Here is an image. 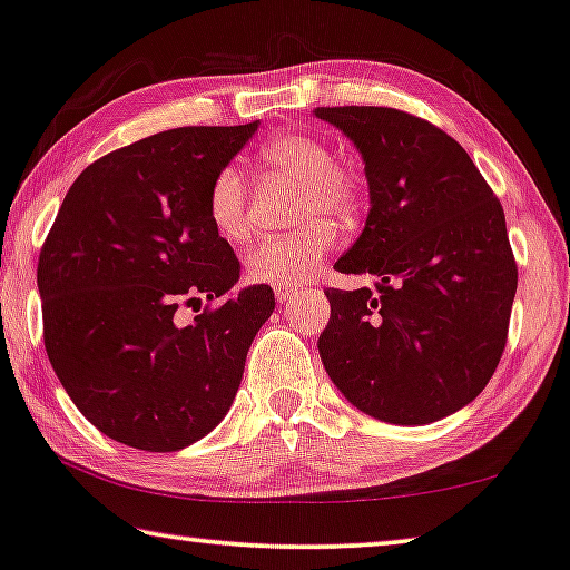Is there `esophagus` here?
<instances>
[{
	"instance_id": "esophagus-1",
	"label": "esophagus",
	"mask_w": 570,
	"mask_h": 570,
	"mask_svg": "<svg viewBox=\"0 0 570 570\" xmlns=\"http://www.w3.org/2000/svg\"><path fill=\"white\" fill-rule=\"evenodd\" d=\"M274 294L278 304H292L296 299V294H299V288L296 286H274Z\"/></svg>"
}]
</instances>
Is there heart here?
Returning <instances> with one entry per match:
<instances>
[{"mask_svg": "<svg viewBox=\"0 0 570 570\" xmlns=\"http://www.w3.org/2000/svg\"><path fill=\"white\" fill-rule=\"evenodd\" d=\"M261 158L274 174L302 184L296 223L304 227L288 235L263 237L245 258V271L258 284L299 286L309 282L322 258L335 248L337 230L327 217L343 219L358 209V181L345 168L335 166L333 150L325 142L307 132L278 135L263 146ZM207 217L227 243H240L248 235V194L243 176L233 166L212 178Z\"/></svg>", "mask_w": 570, "mask_h": 570, "instance_id": "heart-1", "label": "heart"}]
</instances>
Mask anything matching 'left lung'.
<instances>
[{"mask_svg": "<svg viewBox=\"0 0 570 570\" xmlns=\"http://www.w3.org/2000/svg\"><path fill=\"white\" fill-rule=\"evenodd\" d=\"M366 164L371 209L327 288V376L361 412L428 424L463 410L494 376L517 292L504 209L469 153L392 107H317Z\"/></svg>", "mask_w": 570, "mask_h": 570, "instance_id": "left-lung-1", "label": "left lung"}]
</instances>
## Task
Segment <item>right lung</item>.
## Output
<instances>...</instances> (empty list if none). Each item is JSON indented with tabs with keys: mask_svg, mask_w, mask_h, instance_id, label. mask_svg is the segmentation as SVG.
Wrapping results in <instances>:
<instances>
[{
	"mask_svg": "<svg viewBox=\"0 0 570 570\" xmlns=\"http://www.w3.org/2000/svg\"><path fill=\"white\" fill-rule=\"evenodd\" d=\"M176 127L107 153L76 178L42 243L38 292L48 361L99 432L174 453L217 428L245 355L276 307L209 225L207 191L258 130ZM225 295L178 328V303Z\"/></svg>",
	"mask_w": 570,
	"mask_h": 570,
	"instance_id": "obj_1",
	"label": "right lung"
}]
</instances>
